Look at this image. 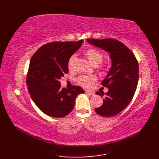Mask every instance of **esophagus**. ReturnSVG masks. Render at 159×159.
<instances>
[{
    "instance_id": "obj_1",
    "label": "esophagus",
    "mask_w": 159,
    "mask_h": 159,
    "mask_svg": "<svg viewBox=\"0 0 159 159\" xmlns=\"http://www.w3.org/2000/svg\"><path fill=\"white\" fill-rule=\"evenodd\" d=\"M85 93L89 96H94L95 95V92H92V91H89V90H85Z\"/></svg>"
}]
</instances>
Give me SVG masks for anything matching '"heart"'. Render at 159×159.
I'll return each instance as SVG.
<instances>
[{"mask_svg":"<svg viewBox=\"0 0 159 159\" xmlns=\"http://www.w3.org/2000/svg\"><path fill=\"white\" fill-rule=\"evenodd\" d=\"M85 55L87 59H88L90 63H92L93 66H98L100 68H103V65L101 63L102 60L103 55L102 53L98 50L94 48H89L87 49L85 52ZM74 57H71L68 61V68L70 70L72 67ZM96 80V77L93 75H88V76H80L76 79V82L84 87H89Z\"/></svg>","mask_w":159,"mask_h":159,"instance_id":"heart-1","label":"heart"}]
</instances>
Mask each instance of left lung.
<instances>
[{"mask_svg":"<svg viewBox=\"0 0 159 159\" xmlns=\"http://www.w3.org/2000/svg\"><path fill=\"white\" fill-rule=\"evenodd\" d=\"M87 42L110 54L111 67L102 85L108 88L97 114L112 117L122 111L133 99L139 80V64L135 56L123 43L114 39H87ZM98 95L104 93L97 92Z\"/></svg>","mask_w":159,"mask_h":159,"instance_id":"1","label":"left lung"}]
</instances>
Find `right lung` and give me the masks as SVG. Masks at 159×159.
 Listing matches in <instances>:
<instances>
[{"label":"right lung","instance_id":"right-lung-1","mask_svg":"<svg viewBox=\"0 0 159 159\" xmlns=\"http://www.w3.org/2000/svg\"><path fill=\"white\" fill-rule=\"evenodd\" d=\"M78 42H54L40 47L30 61L26 85L33 102L43 113L53 117L67 116L75 99L85 93L79 86L61 88L59 79L68 73V61L81 46Z\"/></svg>","mask_w":159,"mask_h":159}]
</instances>
